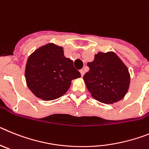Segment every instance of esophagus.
Instances as JSON below:
<instances>
[{
  "mask_svg": "<svg viewBox=\"0 0 149 149\" xmlns=\"http://www.w3.org/2000/svg\"><path fill=\"white\" fill-rule=\"evenodd\" d=\"M79 72H80V73H81V76H83L84 74H85V72H84V70H82H82H80Z\"/></svg>",
  "mask_w": 149,
  "mask_h": 149,
  "instance_id": "1",
  "label": "esophagus"
}]
</instances>
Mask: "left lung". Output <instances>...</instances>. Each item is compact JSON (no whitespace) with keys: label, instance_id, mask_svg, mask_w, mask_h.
Masks as SVG:
<instances>
[{"label":"left lung","instance_id":"1","mask_svg":"<svg viewBox=\"0 0 149 149\" xmlns=\"http://www.w3.org/2000/svg\"><path fill=\"white\" fill-rule=\"evenodd\" d=\"M87 64L89 71L83 79L94 99L112 104L124 98L128 91L130 76L127 66L116 53L100 52Z\"/></svg>","mask_w":149,"mask_h":149}]
</instances>
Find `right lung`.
<instances>
[{"mask_svg": "<svg viewBox=\"0 0 149 149\" xmlns=\"http://www.w3.org/2000/svg\"><path fill=\"white\" fill-rule=\"evenodd\" d=\"M27 86L37 97L53 100L66 94L71 81L81 77L73 61L64 55V48L52 42L40 46L27 61Z\"/></svg>", "mask_w": 149, "mask_h": 149, "instance_id": "add662e5", "label": "right lung"}]
</instances>
